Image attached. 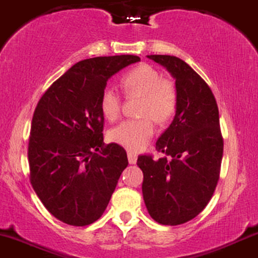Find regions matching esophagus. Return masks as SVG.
Returning <instances> with one entry per match:
<instances>
[{"mask_svg": "<svg viewBox=\"0 0 258 258\" xmlns=\"http://www.w3.org/2000/svg\"><path fill=\"white\" fill-rule=\"evenodd\" d=\"M127 158H128V163L130 164L137 163V154H136V153L128 152V153H127Z\"/></svg>", "mask_w": 258, "mask_h": 258, "instance_id": "1", "label": "esophagus"}]
</instances>
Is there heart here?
Returning a JSON list of instances; mask_svg holds the SVG:
<instances>
[{
    "label": "heart",
    "instance_id": "heart-1",
    "mask_svg": "<svg viewBox=\"0 0 258 258\" xmlns=\"http://www.w3.org/2000/svg\"><path fill=\"white\" fill-rule=\"evenodd\" d=\"M121 86L127 95L141 97L138 120H126L109 131V140L128 151H141L155 134L153 120L164 122L174 114L177 94L174 83L161 78L160 73L148 64H141L124 73ZM100 110L104 117L115 121L121 111V98L111 88L103 90L100 97Z\"/></svg>",
    "mask_w": 258,
    "mask_h": 258
}]
</instances>
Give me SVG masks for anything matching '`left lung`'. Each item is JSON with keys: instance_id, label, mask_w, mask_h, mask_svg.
<instances>
[{"instance_id": "obj_1", "label": "left lung", "mask_w": 258, "mask_h": 258, "mask_svg": "<svg viewBox=\"0 0 258 258\" xmlns=\"http://www.w3.org/2000/svg\"><path fill=\"white\" fill-rule=\"evenodd\" d=\"M175 79L174 120L155 143L164 157L140 155L147 211L163 225H180L197 217L211 201L219 180L223 137L211 88L179 57L148 55Z\"/></svg>"}]
</instances>
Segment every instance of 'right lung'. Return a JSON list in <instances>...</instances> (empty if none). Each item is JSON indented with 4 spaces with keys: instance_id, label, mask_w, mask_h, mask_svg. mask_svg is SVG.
<instances>
[{
    "instance_id": "right-lung-1",
    "label": "right lung",
    "mask_w": 258,
    "mask_h": 258,
    "mask_svg": "<svg viewBox=\"0 0 258 258\" xmlns=\"http://www.w3.org/2000/svg\"><path fill=\"white\" fill-rule=\"evenodd\" d=\"M138 56L79 61L45 92L34 111L28 159L30 182L45 208L69 225L103 216L128 165L116 143L105 144L100 97L106 82Z\"/></svg>"
}]
</instances>
